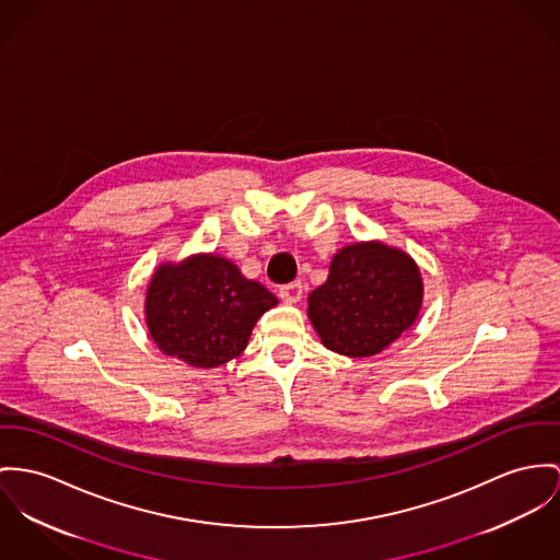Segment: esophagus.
Listing matches in <instances>:
<instances>
[{
    "label": "esophagus",
    "mask_w": 560,
    "mask_h": 560,
    "mask_svg": "<svg viewBox=\"0 0 560 560\" xmlns=\"http://www.w3.org/2000/svg\"><path fill=\"white\" fill-rule=\"evenodd\" d=\"M279 296H281V301L283 302H299L302 299V283L301 281H292V283H288V285H283L281 290H279Z\"/></svg>",
    "instance_id": "esophagus-1"
}]
</instances>
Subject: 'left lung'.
Instances as JSON below:
<instances>
[{"instance_id":"8db88e82","label":"left lung","mask_w":560,"mask_h":560,"mask_svg":"<svg viewBox=\"0 0 560 560\" xmlns=\"http://www.w3.org/2000/svg\"><path fill=\"white\" fill-rule=\"evenodd\" d=\"M422 279L416 261L382 243L341 249L324 285L308 296V317L328 349L375 355L418 317Z\"/></svg>"}]
</instances>
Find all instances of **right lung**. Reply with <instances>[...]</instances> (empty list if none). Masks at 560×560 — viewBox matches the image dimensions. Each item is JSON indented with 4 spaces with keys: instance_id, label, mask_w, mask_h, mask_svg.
I'll list each match as a JSON object with an SVG mask.
<instances>
[{
    "instance_id": "add662e5",
    "label": "right lung",
    "mask_w": 560,
    "mask_h": 560,
    "mask_svg": "<svg viewBox=\"0 0 560 560\" xmlns=\"http://www.w3.org/2000/svg\"><path fill=\"white\" fill-rule=\"evenodd\" d=\"M277 304L258 281L217 256H198L155 270L147 292V326L168 355L213 369L236 358L259 317Z\"/></svg>"
}]
</instances>
